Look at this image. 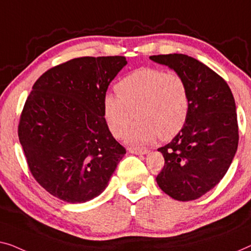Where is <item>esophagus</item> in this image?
Returning <instances> with one entry per match:
<instances>
[{
  "label": "esophagus",
  "mask_w": 251,
  "mask_h": 251,
  "mask_svg": "<svg viewBox=\"0 0 251 251\" xmlns=\"http://www.w3.org/2000/svg\"><path fill=\"white\" fill-rule=\"evenodd\" d=\"M128 151L130 153H135V154H146L149 152L146 148H137V147H129Z\"/></svg>",
  "instance_id": "1"
}]
</instances>
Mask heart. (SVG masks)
<instances>
[{"label": "heart", "instance_id": "1", "mask_svg": "<svg viewBox=\"0 0 251 251\" xmlns=\"http://www.w3.org/2000/svg\"><path fill=\"white\" fill-rule=\"evenodd\" d=\"M115 90L117 95L103 99L104 121L115 137L124 135L134 115L137 122L126 134L130 143L171 140L188 121L190 92L179 74L142 67L123 77Z\"/></svg>", "mask_w": 251, "mask_h": 251}]
</instances>
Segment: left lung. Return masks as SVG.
I'll use <instances>...</instances> for the list:
<instances>
[{
  "label": "left lung",
  "instance_id": "obj_1",
  "mask_svg": "<svg viewBox=\"0 0 251 251\" xmlns=\"http://www.w3.org/2000/svg\"><path fill=\"white\" fill-rule=\"evenodd\" d=\"M150 59L179 74L190 92L184 127L172 142L158 149L165 165L157 183L173 199L195 200L221 182L238 149L234 98L218 74L192 56L174 53Z\"/></svg>",
  "mask_w": 251,
  "mask_h": 251
}]
</instances>
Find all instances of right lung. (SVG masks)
I'll list each match as a JSON object with an SVG mask.
<instances>
[{"instance_id": "right-lung-1", "label": "right lung", "mask_w": 251, "mask_h": 251, "mask_svg": "<svg viewBox=\"0 0 251 251\" xmlns=\"http://www.w3.org/2000/svg\"><path fill=\"white\" fill-rule=\"evenodd\" d=\"M125 56H82L52 67L33 85L18 135L42 188L66 202L93 199L107 188L126 149L103 117L109 84Z\"/></svg>"}]
</instances>
